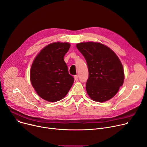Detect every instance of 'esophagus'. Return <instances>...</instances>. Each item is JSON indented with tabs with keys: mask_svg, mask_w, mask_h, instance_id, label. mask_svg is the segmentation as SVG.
Masks as SVG:
<instances>
[{
	"mask_svg": "<svg viewBox=\"0 0 147 147\" xmlns=\"http://www.w3.org/2000/svg\"><path fill=\"white\" fill-rule=\"evenodd\" d=\"M78 79H79L78 76V75H75V76H74V80H75L76 81H78Z\"/></svg>",
	"mask_w": 147,
	"mask_h": 147,
	"instance_id": "obj_1",
	"label": "esophagus"
}]
</instances>
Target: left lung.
<instances>
[{
  "mask_svg": "<svg viewBox=\"0 0 147 147\" xmlns=\"http://www.w3.org/2000/svg\"><path fill=\"white\" fill-rule=\"evenodd\" d=\"M76 46L88 64L86 89L88 95L96 102L110 99L124 82V71L119 58L110 48L100 43H79Z\"/></svg>",
  "mask_w": 147,
  "mask_h": 147,
  "instance_id": "8db88e82",
  "label": "left lung"
}]
</instances>
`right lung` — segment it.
<instances>
[{
    "mask_svg": "<svg viewBox=\"0 0 147 147\" xmlns=\"http://www.w3.org/2000/svg\"><path fill=\"white\" fill-rule=\"evenodd\" d=\"M69 47L67 42L51 43L39 52L32 64L31 83L38 95L46 101H59L73 85L74 79L64 59Z\"/></svg>",
    "mask_w": 147,
    "mask_h": 147,
    "instance_id": "right-lung-1",
    "label": "right lung"
}]
</instances>
